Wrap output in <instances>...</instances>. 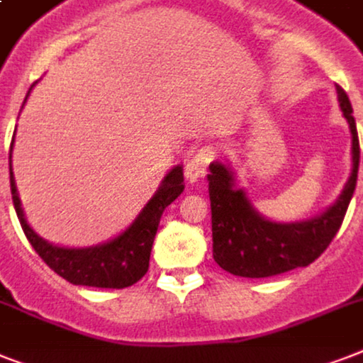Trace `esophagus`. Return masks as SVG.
Here are the masks:
<instances>
[{
    "instance_id": "esophagus-1",
    "label": "esophagus",
    "mask_w": 363,
    "mask_h": 363,
    "mask_svg": "<svg viewBox=\"0 0 363 363\" xmlns=\"http://www.w3.org/2000/svg\"><path fill=\"white\" fill-rule=\"evenodd\" d=\"M216 156H218V152H216V148L211 147V145L199 148L198 152L188 160L186 167H184V175H186L188 181L196 182L198 179H201V177L205 175L207 165H209Z\"/></svg>"
}]
</instances>
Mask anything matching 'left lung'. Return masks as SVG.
Segmentation results:
<instances>
[{"label":"left lung","mask_w":363,"mask_h":363,"mask_svg":"<svg viewBox=\"0 0 363 363\" xmlns=\"http://www.w3.org/2000/svg\"><path fill=\"white\" fill-rule=\"evenodd\" d=\"M337 98L352 135V169L343 192L322 215L298 222H271L254 209L245 190L235 186L230 165H209L213 258L238 277L264 279L313 264L335 238L354 194L360 165V143L349 96L339 84Z\"/></svg>","instance_id":"left-lung-1"}]
</instances>
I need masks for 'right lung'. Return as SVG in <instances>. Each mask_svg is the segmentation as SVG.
<instances>
[{
    "label": "right lung",
    "mask_w": 363,
    "mask_h": 363,
    "mask_svg": "<svg viewBox=\"0 0 363 363\" xmlns=\"http://www.w3.org/2000/svg\"><path fill=\"white\" fill-rule=\"evenodd\" d=\"M13 143H11V152H13ZM9 171H11V194H13L14 211L31 247L35 248V252L50 269L56 271L71 284H81V286L125 288L135 284L148 271L154 235L158 232L160 218L164 215L165 207L173 203L184 190L182 167L175 165L164 177L160 188L150 198V201L143 207L139 216L118 238L111 239L104 245H96V247L67 248L56 247L52 242L45 241L31 230L24 218V211H22V203L16 192L11 156H9Z\"/></svg>",
    "instance_id": "1"
}]
</instances>
